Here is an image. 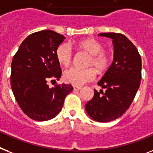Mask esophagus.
I'll use <instances>...</instances> for the list:
<instances>
[{
	"mask_svg": "<svg viewBox=\"0 0 153 153\" xmlns=\"http://www.w3.org/2000/svg\"><path fill=\"white\" fill-rule=\"evenodd\" d=\"M81 86H79V85H74L73 86V89H74V90H79V89H81Z\"/></svg>",
	"mask_w": 153,
	"mask_h": 153,
	"instance_id": "34e87169",
	"label": "esophagus"
}]
</instances>
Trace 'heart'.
Listing matches in <instances>:
<instances>
[{
    "label": "heart",
    "instance_id": "obj_1",
    "mask_svg": "<svg viewBox=\"0 0 153 153\" xmlns=\"http://www.w3.org/2000/svg\"><path fill=\"white\" fill-rule=\"evenodd\" d=\"M78 47L89 54L86 66H91L97 71L102 72L108 68L110 56L104 50V45L100 42L93 38H87L78 43ZM56 56L59 62L64 67H68L72 62L73 51L68 43L59 45L56 49ZM94 68L85 69L71 68L66 70L64 73V80L66 82L74 85H82L96 79L97 72Z\"/></svg>",
    "mask_w": 153,
    "mask_h": 153
}]
</instances>
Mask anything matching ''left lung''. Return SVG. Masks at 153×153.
<instances>
[{
	"instance_id": "left-lung-1",
	"label": "left lung",
	"mask_w": 153,
	"mask_h": 153,
	"mask_svg": "<svg viewBox=\"0 0 153 153\" xmlns=\"http://www.w3.org/2000/svg\"><path fill=\"white\" fill-rule=\"evenodd\" d=\"M111 38L114 59L98 82L105 91L94 89V96L85 105L88 115L100 123L116 120L132 104L141 79V59L132 42L122 33H101Z\"/></svg>"
}]
</instances>
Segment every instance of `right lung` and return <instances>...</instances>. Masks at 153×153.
<instances>
[{
	"mask_svg": "<svg viewBox=\"0 0 153 153\" xmlns=\"http://www.w3.org/2000/svg\"><path fill=\"white\" fill-rule=\"evenodd\" d=\"M64 37L46 30L27 37L13 56L11 86L19 106L30 119L46 121L60 111L64 99L73 90L71 84H56L62 74L56 49ZM56 82V81H55Z\"/></svg>",
	"mask_w": 153,
	"mask_h": 153,
	"instance_id": "right-lung-1",
	"label": "right lung"
}]
</instances>
